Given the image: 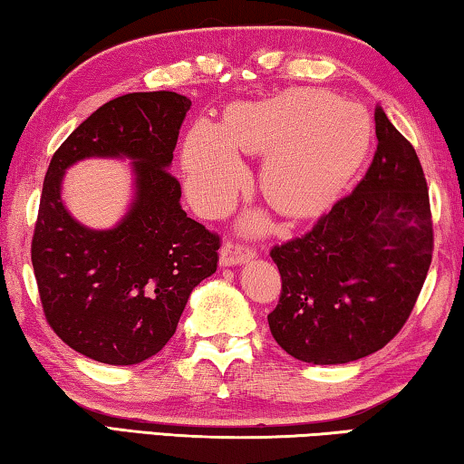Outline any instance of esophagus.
Wrapping results in <instances>:
<instances>
[{
  "label": "esophagus",
  "mask_w": 464,
  "mask_h": 464,
  "mask_svg": "<svg viewBox=\"0 0 464 464\" xmlns=\"http://www.w3.org/2000/svg\"><path fill=\"white\" fill-rule=\"evenodd\" d=\"M254 257H256V249L249 246H243V243H237V241H225V246L221 247L223 266L247 264L249 260H254Z\"/></svg>",
  "instance_id": "obj_1"
}]
</instances>
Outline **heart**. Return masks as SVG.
<instances>
[{
  "label": "heart",
  "instance_id": "heart-1",
  "mask_svg": "<svg viewBox=\"0 0 464 464\" xmlns=\"http://www.w3.org/2000/svg\"><path fill=\"white\" fill-rule=\"evenodd\" d=\"M358 121L342 102L307 92H286L264 102L235 104L225 124L200 119L182 149L186 190L196 208L218 217L246 184L241 155L268 153L262 192L290 217L317 210L343 182L354 155Z\"/></svg>",
  "mask_w": 464,
  "mask_h": 464
}]
</instances>
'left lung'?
<instances>
[{
    "mask_svg": "<svg viewBox=\"0 0 464 464\" xmlns=\"http://www.w3.org/2000/svg\"><path fill=\"white\" fill-rule=\"evenodd\" d=\"M374 127L379 145L354 192L270 251L282 278L270 332L303 362L345 364L384 348L428 276L434 229L421 163L381 106Z\"/></svg>",
    "mask_w": 464,
    "mask_h": 464,
    "instance_id": "obj_1",
    "label": "left lung"
}]
</instances>
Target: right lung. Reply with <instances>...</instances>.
Here are the masks:
<instances>
[{
  "instance_id": "add662e5",
  "label": "right lung",
  "mask_w": 464,
  "mask_h": 464,
  "mask_svg": "<svg viewBox=\"0 0 464 464\" xmlns=\"http://www.w3.org/2000/svg\"><path fill=\"white\" fill-rule=\"evenodd\" d=\"M192 102L176 92L114 98L85 119L46 169L33 237L44 317L69 348L114 366L155 356L176 334L194 286L217 272L221 239L188 217L169 174ZM88 156H129L136 174L130 213L90 230L60 200L64 169Z\"/></svg>"
}]
</instances>
